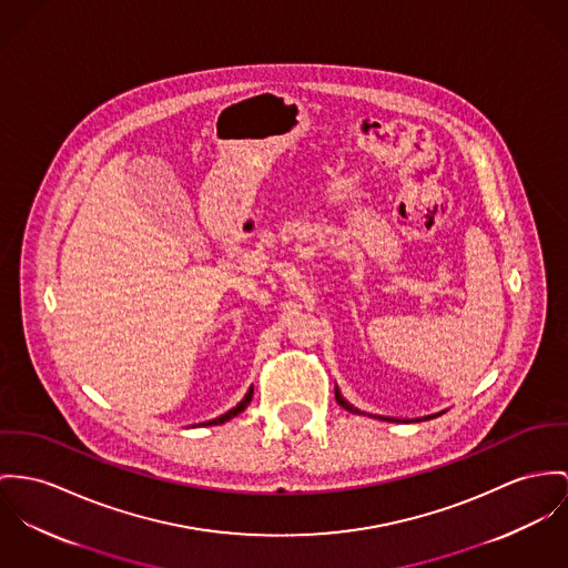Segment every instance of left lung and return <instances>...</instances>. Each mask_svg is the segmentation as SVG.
Listing matches in <instances>:
<instances>
[{"mask_svg": "<svg viewBox=\"0 0 568 568\" xmlns=\"http://www.w3.org/2000/svg\"><path fill=\"white\" fill-rule=\"evenodd\" d=\"M335 397H337V404H339V406H344V408L349 410V413H356V415H365V413H361L358 408H354L352 404H348V402L342 397V392H339L337 387H335ZM438 415H440V413H437V415H428V417H422V419H433V417H438ZM378 419H385V422H395V424L404 422V419H395V417H378ZM422 419H419V422H422Z\"/></svg>", "mask_w": 568, "mask_h": 568, "instance_id": "obj_1", "label": "left lung"}]
</instances>
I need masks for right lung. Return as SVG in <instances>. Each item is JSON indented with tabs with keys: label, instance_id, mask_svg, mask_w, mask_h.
I'll use <instances>...</instances> for the list:
<instances>
[{
	"label": "right lung",
	"instance_id": "right-lung-1",
	"mask_svg": "<svg viewBox=\"0 0 568 568\" xmlns=\"http://www.w3.org/2000/svg\"><path fill=\"white\" fill-rule=\"evenodd\" d=\"M251 399H253V387L248 389V393L244 395V399L237 404V406H233L231 410H226L224 415H220V417H216V419H212V422H205L203 426H219V424H224V422H229L231 417H235V415H240L248 404H251Z\"/></svg>",
	"mask_w": 568,
	"mask_h": 568
}]
</instances>
